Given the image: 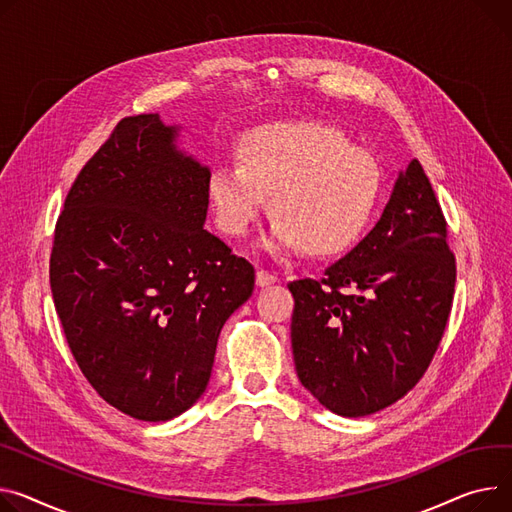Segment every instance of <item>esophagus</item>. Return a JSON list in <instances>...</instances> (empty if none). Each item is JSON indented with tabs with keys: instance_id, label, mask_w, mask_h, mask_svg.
Instances as JSON below:
<instances>
[{
	"instance_id": "obj_1",
	"label": "esophagus",
	"mask_w": 512,
	"mask_h": 512,
	"mask_svg": "<svg viewBox=\"0 0 512 512\" xmlns=\"http://www.w3.org/2000/svg\"><path fill=\"white\" fill-rule=\"evenodd\" d=\"M276 282H278V278L274 274H269V271H265V269L257 271V286L259 288H267V286L276 284Z\"/></svg>"
}]
</instances>
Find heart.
<instances>
[{
	"instance_id": "b5f03b06",
	"label": "heart",
	"mask_w": 512,
	"mask_h": 512,
	"mask_svg": "<svg viewBox=\"0 0 512 512\" xmlns=\"http://www.w3.org/2000/svg\"><path fill=\"white\" fill-rule=\"evenodd\" d=\"M238 164H218L208 199L218 226L243 236L267 206L274 222L261 247L282 255L348 249L377 208L381 170L368 152L325 123L284 119L251 127L236 144Z\"/></svg>"
}]
</instances>
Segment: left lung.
<instances>
[{"mask_svg": "<svg viewBox=\"0 0 512 512\" xmlns=\"http://www.w3.org/2000/svg\"><path fill=\"white\" fill-rule=\"evenodd\" d=\"M455 257L418 160L401 170L381 220L325 269L290 282L298 379L329 412L360 418L414 389L445 333Z\"/></svg>", "mask_w": 512, "mask_h": 512, "instance_id": "1", "label": "left lung"}]
</instances>
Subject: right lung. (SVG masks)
<instances>
[{"instance_id": "add662e5", "label": "right lung", "mask_w": 512, "mask_h": 512, "mask_svg": "<svg viewBox=\"0 0 512 512\" xmlns=\"http://www.w3.org/2000/svg\"><path fill=\"white\" fill-rule=\"evenodd\" d=\"M179 131L158 113L117 123L65 197L49 265L82 374L144 422L203 395L220 331L255 288L253 265L203 228L210 168Z\"/></svg>"}]
</instances>
